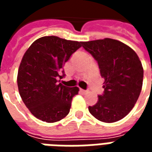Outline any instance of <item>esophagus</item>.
<instances>
[{"label":"esophagus","mask_w":152,"mask_h":152,"mask_svg":"<svg viewBox=\"0 0 152 152\" xmlns=\"http://www.w3.org/2000/svg\"><path fill=\"white\" fill-rule=\"evenodd\" d=\"M80 93H82V94H86V93L88 92L87 90H85V89H80Z\"/></svg>","instance_id":"1"}]
</instances>
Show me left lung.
<instances>
[{
  "instance_id": "obj_1",
  "label": "left lung",
  "mask_w": 152,
  "mask_h": 152,
  "mask_svg": "<svg viewBox=\"0 0 152 152\" xmlns=\"http://www.w3.org/2000/svg\"><path fill=\"white\" fill-rule=\"evenodd\" d=\"M83 48L98 62L104 78V92L95 105L89 107L99 121L112 123L126 116L140 95L143 68L134 50L110 38L82 42Z\"/></svg>"
}]
</instances>
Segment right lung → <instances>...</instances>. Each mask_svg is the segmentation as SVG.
Here are the masks:
<instances>
[{
    "label": "right lung",
    "instance_id": "right-lung-1",
    "mask_svg": "<svg viewBox=\"0 0 152 152\" xmlns=\"http://www.w3.org/2000/svg\"><path fill=\"white\" fill-rule=\"evenodd\" d=\"M81 46L82 42L50 36L36 40L26 51L17 82L23 102L35 117L53 123L69 113L79 88L66 87L58 80L64 77V64Z\"/></svg>",
    "mask_w": 152,
    "mask_h": 152
}]
</instances>
